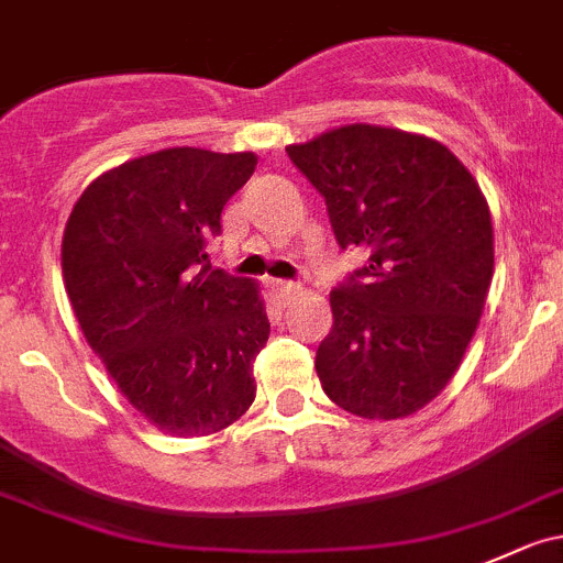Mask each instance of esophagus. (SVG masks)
I'll return each instance as SVG.
<instances>
[{
  "label": "esophagus",
  "mask_w": 563,
  "mask_h": 563,
  "mask_svg": "<svg viewBox=\"0 0 563 563\" xmlns=\"http://www.w3.org/2000/svg\"><path fill=\"white\" fill-rule=\"evenodd\" d=\"M275 291L280 294L283 302H288V299H294L299 294V283H294V280H275Z\"/></svg>",
  "instance_id": "1"
}]
</instances>
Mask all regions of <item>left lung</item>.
Listing matches in <instances>:
<instances>
[{
	"mask_svg": "<svg viewBox=\"0 0 563 563\" xmlns=\"http://www.w3.org/2000/svg\"><path fill=\"white\" fill-rule=\"evenodd\" d=\"M286 154L341 250H368L330 294L321 387L360 418H407L449 385L478 327L495 266L487 200L445 145L409 131L352 123Z\"/></svg>",
	"mask_w": 563,
	"mask_h": 563,
	"instance_id": "8db88e82",
	"label": "left lung"
}]
</instances>
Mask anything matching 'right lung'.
Returning <instances> with one entry per match:
<instances>
[{"instance_id":"right-lung-1","label":"right lung","mask_w":563,"mask_h":563,"mask_svg":"<svg viewBox=\"0 0 563 563\" xmlns=\"http://www.w3.org/2000/svg\"><path fill=\"white\" fill-rule=\"evenodd\" d=\"M255 165V154L156 151L98 176L65 225L76 321L120 393L167 434L220 432L255 398L266 305L206 253Z\"/></svg>"}]
</instances>
